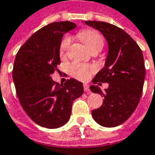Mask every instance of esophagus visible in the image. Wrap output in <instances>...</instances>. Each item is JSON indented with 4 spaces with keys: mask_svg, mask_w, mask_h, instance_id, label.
Instances as JSON below:
<instances>
[{
    "mask_svg": "<svg viewBox=\"0 0 155 155\" xmlns=\"http://www.w3.org/2000/svg\"><path fill=\"white\" fill-rule=\"evenodd\" d=\"M84 91L88 93V94H90V93L91 92V90H90V88H89V85H88L87 84H84Z\"/></svg>",
    "mask_w": 155,
    "mask_h": 155,
    "instance_id": "esophagus-1",
    "label": "esophagus"
}]
</instances>
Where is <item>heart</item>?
Wrapping results in <instances>:
<instances>
[{"label": "heart", "mask_w": 155, "mask_h": 155, "mask_svg": "<svg viewBox=\"0 0 155 155\" xmlns=\"http://www.w3.org/2000/svg\"><path fill=\"white\" fill-rule=\"evenodd\" d=\"M79 37L91 51L96 47L102 48L104 45L103 37L98 32L95 30H91V29L84 30L79 33ZM70 44H71L70 37L66 36L62 39L60 43V46H59V55L61 58H64L66 55ZM94 70L95 69L91 66H89L87 64H81V63L75 62L69 65V72L71 73V75L80 80L88 79L91 76Z\"/></svg>", "instance_id": "1"}]
</instances>
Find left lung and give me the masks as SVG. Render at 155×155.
I'll return each mask as SVG.
<instances>
[{"mask_svg": "<svg viewBox=\"0 0 155 155\" xmlns=\"http://www.w3.org/2000/svg\"><path fill=\"white\" fill-rule=\"evenodd\" d=\"M101 32L108 43V55L104 67L92 79L91 91L103 96L102 106L92 110L93 119L99 125L113 128L126 122L139 104L145 80L142 51L124 30L104 21H85ZM108 82L103 93L96 83Z\"/></svg>", "mask_w": 155, "mask_h": 155, "instance_id": "left-lung-1", "label": "left lung"}]
</instances>
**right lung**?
<instances>
[{"mask_svg": "<svg viewBox=\"0 0 155 155\" xmlns=\"http://www.w3.org/2000/svg\"><path fill=\"white\" fill-rule=\"evenodd\" d=\"M76 27L72 22L59 21L42 27L15 57L13 80L18 98L27 116L41 127L64 126L71 117L73 101L84 93L83 83L77 79L59 84L51 77L60 64L63 36Z\"/></svg>", "mask_w": 155, "mask_h": 155, "instance_id": "1", "label": "right lung"}]
</instances>
